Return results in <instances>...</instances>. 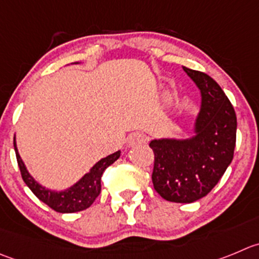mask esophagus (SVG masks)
Returning a JSON list of instances; mask_svg holds the SVG:
<instances>
[{
    "instance_id": "obj_1",
    "label": "esophagus",
    "mask_w": 259,
    "mask_h": 259,
    "mask_svg": "<svg viewBox=\"0 0 259 259\" xmlns=\"http://www.w3.org/2000/svg\"><path fill=\"white\" fill-rule=\"evenodd\" d=\"M145 136L142 134H139V132H135V134L130 135L128 136V145L131 147L134 146H139V145L144 144L145 142Z\"/></svg>"
}]
</instances>
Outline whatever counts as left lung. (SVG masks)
Segmentation results:
<instances>
[{
  "mask_svg": "<svg viewBox=\"0 0 259 259\" xmlns=\"http://www.w3.org/2000/svg\"><path fill=\"white\" fill-rule=\"evenodd\" d=\"M183 70L201 94L192 136L160 137L149 145L155 154V191L166 201L192 203L207 196L230 165L236 141V115L212 77L191 68Z\"/></svg>",
  "mask_w": 259,
  "mask_h": 259,
  "instance_id": "left-lung-1",
  "label": "left lung"
}]
</instances>
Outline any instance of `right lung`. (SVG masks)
Segmentation results:
<instances>
[{"label": "right lung", "mask_w": 259, "mask_h": 259, "mask_svg": "<svg viewBox=\"0 0 259 259\" xmlns=\"http://www.w3.org/2000/svg\"><path fill=\"white\" fill-rule=\"evenodd\" d=\"M14 149L15 152H16L17 164H19V168H20L21 177H23L26 186L30 188V191L41 202H44L46 205L53 208L54 211L61 213L78 212V211L86 210L88 207H90L93 205V202L95 201V198L99 196L100 191H102L100 178H102L103 173L109 165H112L120 156V150H118V151L103 157L97 164L93 165L90 170L83 174L72 186L62 189V191H56V189H51L41 186L29 173L25 162L23 161L20 154H19V150H17L16 135L14 137Z\"/></svg>", "instance_id": "1"}]
</instances>
